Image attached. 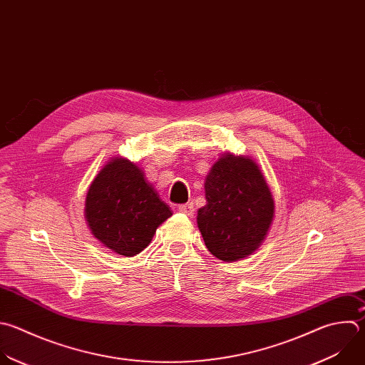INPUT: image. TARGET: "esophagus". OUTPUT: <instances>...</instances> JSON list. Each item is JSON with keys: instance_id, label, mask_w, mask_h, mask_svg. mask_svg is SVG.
Wrapping results in <instances>:
<instances>
[{"instance_id": "1", "label": "esophagus", "mask_w": 365, "mask_h": 365, "mask_svg": "<svg viewBox=\"0 0 365 365\" xmlns=\"http://www.w3.org/2000/svg\"><path fill=\"white\" fill-rule=\"evenodd\" d=\"M179 212H182V213H185V215H187V216H193V213H195L193 203L189 202V203L180 205V206H179Z\"/></svg>"}]
</instances>
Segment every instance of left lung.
<instances>
[{
	"label": "left lung",
	"mask_w": 365,
	"mask_h": 365,
	"mask_svg": "<svg viewBox=\"0 0 365 365\" xmlns=\"http://www.w3.org/2000/svg\"><path fill=\"white\" fill-rule=\"evenodd\" d=\"M206 205L197 226L207 251L232 262L259 248L274 219V200L259 168L247 158L225 155L205 182Z\"/></svg>",
	"instance_id": "1"
}]
</instances>
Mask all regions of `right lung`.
I'll return each instance as SVG.
<instances>
[{"instance_id":"right-lung-1","label":"right lung","mask_w":365,"mask_h":365,"mask_svg":"<svg viewBox=\"0 0 365 365\" xmlns=\"http://www.w3.org/2000/svg\"><path fill=\"white\" fill-rule=\"evenodd\" d=\"M172 216L145 173L126 159H113L93 180L86 197L91 233L113 252L135 257Z\"/></svg>"}]
</instances>
